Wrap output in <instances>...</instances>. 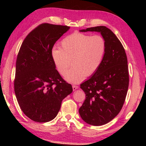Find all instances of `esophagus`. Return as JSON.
<instances>
[{"label": "esophagus", "mask_w": 146, "mask_h": 146, "mask_svg": "<svg viewBox=\"0 0 146 146\" xmlns=\"http://www.w3.org/2000/svg\"><path fill=\"white\" fill-rule=\"evenodd\" d=\"M72 88H73V91H75L76 90H77V89L78 88V86H75V85H73L72 86Z\"/></svg>", "instance_id": "obj_1"}]
</instances>
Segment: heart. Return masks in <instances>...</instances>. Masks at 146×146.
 Masks as SVG:
<instances>
[{
	"label": "heart",
	"instance_id": "b5f03b06",
	"mask_svg": "<svg viewBox=\"0 0 146 146\" xmlns=\"http://www.w3.org/2000/svg\"><path fill=\"white\" fill-rule=\"evenodd\" d=\"M106 49L105 39L102 36L82 33H73L61 42V48H54L51 57L56 70L64 76L70 61L74 67L66 74L68 82L78 83L86 76L97 72L103 61Z\"/></svg>",
	"mask_w": 146,
	"mask_h": 146
}]
</instances>
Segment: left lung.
Instances as JSON below:
<instances>
[{
	"instance_id": "8db88e82",
	"label": "left lung",
	"mask_w": 146,
	"mask_h": 146,
	"mask_svg": "<svg viewBox=\"0 0 146 146\" xmlns=\"http://www.w3.org/2000/svg\"><path fill=\"white\" fill-rule=\"evenodd\" d=\"M80 31L99 32L106 43L100 67L80 84L86 100L78 110L85 122L92 125H104L119 113L124 103L129 86L127 56L120 41L106 26Z\"/></svg>"
}]
</instances>
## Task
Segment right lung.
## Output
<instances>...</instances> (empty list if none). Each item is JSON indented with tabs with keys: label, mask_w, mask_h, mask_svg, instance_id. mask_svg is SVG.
I'll list each match as a JSON object with an SVG mask.
<instances>
[{
	"label": "right lung",
	"mask_w": 146,
	"mask_h": 146,
	"mask_svg": "<svg viewBox=\"0 0 146 146\" xmlns=\"http://www.w3.org/2000/svg\"><path fill=\"white\" fill-rule=\"evenodd\" d=\"M70 28L44 23L24 39L17 55L14 90L23 113L47 122L56 117L62 101L73 91L61 77L51 57L54 44Z\"/></svg>",
	"instance_id": "add662e5"
}]
</instances>
